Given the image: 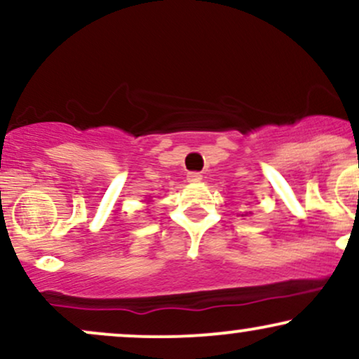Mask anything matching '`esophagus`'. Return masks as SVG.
Here are the masks:
<instances>
[{"mask_svg": "<svg viewBox=\"0 0 359 359\" xmlns=\"http://www.w3.org/2000/svg\"><path fill=\"white\" fill-rule=\"evenodd\" d=\"M201 179H203V175H201L199 172H189V174H187L189 182H199Z\"/></svg>", "mask_w": 359, "mask_h": 359, "instance_id": "obj_1", "label": "esophagus"}]
</instances>
